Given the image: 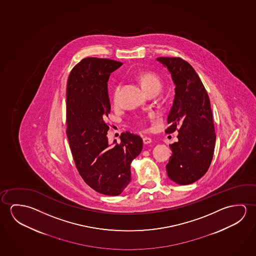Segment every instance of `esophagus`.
Masks as SVG:
<instances>
[{"label": "esophagus", "mask_w": 256, "mask_h": 256, "mask_svg": "<svg viewBox=\"0 0 256 256\" xmlns=\"http://www.w3.org/2000/svg\"><path fill=\"white\" fill-rule=\"evenodd\" d=\"M151 142H152V140H151L150 138H148V137H144V138H143V143H144L145 145L150 144Z\"/></svg>", "instance_id": "1"}]
</instances>
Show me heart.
<instances>
[{
  "label": "heart",
  "instance_id": "heart-1",
  "mask_svg": "<svg viewBox=\"0 0 256 256\" xmlns=\"http://www.w3.org/2000/svg\"><path fill=\"white\" fill-rule=\"evenodd\" d=\"M138 81L142 84V88L146 92V94L151 90H158L159 92L162 87V82L158 76L151 72H144L138 76ZM121 86L116 84L114 86L112 92V100L114 103H118L119 92H120ZM143 121V120H142Z\"/></svg>",
  "mask_w": 256,
  "mask_h": 256
}]
</instances>
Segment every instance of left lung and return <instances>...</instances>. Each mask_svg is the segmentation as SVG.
<instances>
[{"label":"left lung","mask_w":256,"mask_h":256,"mask_svg":"<svg viewBox=\"0 0 256 256\" xmlns=\"http://www.w3.org/2000/svg\"><path fill=\"white\" fill-rule=\"evenodd\" d=\"M166 68L175 86L166 134L178 129V142L170 145L168 177L178 185L195 182L206 172L214 152L216 135L211 104L198 74L180 58H156Z\"/></svg>","instance_id":"obj_1"}]
</instances>
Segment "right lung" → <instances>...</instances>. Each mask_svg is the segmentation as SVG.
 Masks as SVG:
<instances>
[{
    "instance_id": "1",
    "label": "right lung",
    "mask_w": 256,
    "mask_h": 256,
    "mask_svg": "<svg viewBox=\"0 0 256 256\" xmlns=\"http://www.w3.org/2000/svg\"><path fill=\"white\" fill-rule=\"evenodd\" d=\"M122 63L86 58L69 74L66 87V124L69 146L79 174L100 194L118 196L130 183V164L142 150V138L129 132L121 143H108L110 113L108 82Z\"/></svg>"
}]
</instances>
